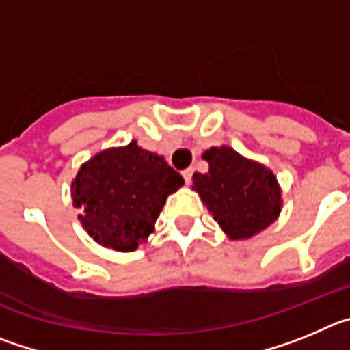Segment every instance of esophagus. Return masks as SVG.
Segmentation results:
<instances>
[{"mask_svg":"<svg viewBox=\"0 0 350 350\" xmlns=\"http://www.w3.org/2000/svg\"><path fill=\"white\" fill-rule=\"evenodd\" d=\"M191 176H193V169H187V171H183V178H185V183L190 185L191 183Z\"/></svg>","mask_w":350,"mask_h":350,"instance_id":"esophagus-1","label":"esophagus"}]
</instances>
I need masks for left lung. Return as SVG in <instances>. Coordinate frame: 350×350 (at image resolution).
<instances>
[{
  "mask_svg": "<svg viewBox=\"0 0 350 350\" xmlns=\"http://www.w3.org/2000/svg\"><path fill=\"white\" fill-rule=\"evenodd\" d=\"M206 174H193V190L230 241H245L269 228L281 214L282 191L275 174L230 146L202 153Z\"/></svg>",
  "mask_w": 350,
  "mask_h": 350,
  "instance_id": "obj_1",
  "label": "left lung"
}]
</instances>
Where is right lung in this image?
Segmentation results:
<instances>
[{"label": "right lung", "instance_id": "1", "mask_svg": "<svg viewBox=\"0 0 350 350\" xmlns=\"http://www.w3.org/2000/svg\"><path fill=\"white\" fill-rule=\"evenodd\" d=\"M185 185L162 155L131 141L81 163L71 198L87 234L108 250L131 253L155 232L167 197Z\"/></svg>", "mask_w": 350, "mask_h": 350}]
</instances>
